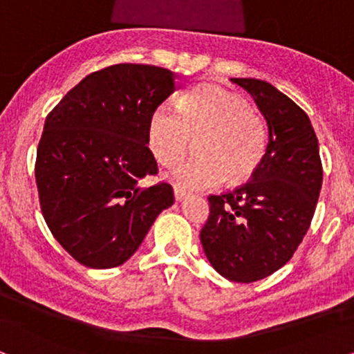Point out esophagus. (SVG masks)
<instances>
[{
    "label": "esophagus",
    "mask_w": 354,
    "mask_h": 354,
    "mask_svg": "<svg viewBox=\"0 0 354 354\" xmlns=\"http://www.w3.org/2000/svg\"><path fill=\"white\" fill-rule=\"evenodd\" d=\"M173 192H174V199H176V201H181L183 197L186 196V191L183 189V187H180V186H174L173 187Z\"/></svg>",
    "instance_id": "obj_1"
}]
</instances>
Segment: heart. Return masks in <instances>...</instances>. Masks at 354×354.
Masks as SVG:
<instances>
[{
  "label": "heart",
  "mask_w": 354,
  "mask_h": 354,
  "mask_svg": "<svg viewBox=\"0 0 354 354\" xmlns=\"http://www.w3.org/2000/svg\"><path fill=\"white\" fill-rule=\"evenodd\" d=\"M197 152L169 173L183 189H212L249 180L268 147V128L246 98L223 87L205 84L192 88L178 110L162 105L149 124V145L160 163L171 167L186 157L194 139Z\"/></svg>",
  "instance_id": "1"
}]
</instances>
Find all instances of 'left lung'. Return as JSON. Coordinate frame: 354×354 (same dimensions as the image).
I'll use <instances>...</instances> for the list:
<instances>
[{"instance_id":"1","label":"left lung","mask_w":354,"mask_h":354,"mask_svg":"<svg viewBox=\"0 0 354 354\" xmlns=\"http://www.w3.org/2000/svg\"><path fill=\"white\" fill-rule=\"evenodd\" d=\"M268 124V147L251 181L209 196L201 243L225 279L251 283L283 267L308 233L322 187L319 142L306 113L259 79H232Z\"/></svg>"}]
</instances>
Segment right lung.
I'll use <instances>...</instances> for the list:
<instances>
[{"label":"right lung","instance_id":"add662e5","mask_svg":"<svg viewBox=\"0 0 354 354\" xmlns=\"http://www.w3.org/2000/svg\"><path fill=\"white\" fill-rule=\"evenodd\" d=\"M169 69L121 63L84 77L45 120L35 160L40 209L56 241L82 266L111 268L138 251L174 202L158 173L149 124L176 88Z\"/></svg>","mask_w":354,"mask_h":354}]
</instances>
